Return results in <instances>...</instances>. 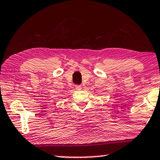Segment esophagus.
<instances>
[{
	"instance_id": "1",
	"label": "esophagus",
	"mask_w": 160,
	"mask_h": 160,
	"mask_svg": "<svg viewBox=\"0 0 160 160\" xmlns=\"http://www.w3.org/2000/svg\"><path fill=\"white\" fill-rule=\"evenodd\" d=\"M75 89H76V90L78 91H80L82 90V86L81 85H75Z\"/></svg>"
}]
</instances>
